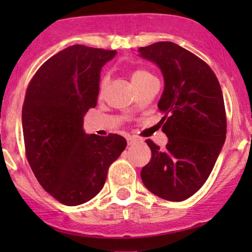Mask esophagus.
<instances>
[{
	"label": "esophagus",
	"instance_id": "esophagus-1",
	"mask_svg": "<svg viewBox=\"0 0 252 252\" xmlns=\"http://www.w3.org/2000/svg\"><path fill=\"white\" fill-rule=\"evenodd\" d=\"M136 141H138V139H136L135 136H130V135L126 136V142H128V145H133L134 142Z\"/></svg>",
	"mask_w": 252,
	"mask_h": 252
}]
</instances>
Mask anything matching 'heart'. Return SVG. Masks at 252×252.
<instances>
[{
  "label": "heart",
  "instance_id": "obj_1",
  "mask_svg": "<svg viewBox=\"0 0 252 252\" xmlns=\"http://www.w3.org/2000/svg\"><path fill=\"white\" fill-rule=\"evenodd\" d=\"M130 79L131 81H133L134 86L138 88V86L142 85V84H145L146 81L152 80V79L156 78H155L149 70L144 69V68H138V69H134L133 72L130 73ZM108 83H110V78H108L107 74H103L100 79V83H98V93H100V95H102V94L105 93L106 88L108 86Z\"/></svg>",
  "mask_w": 252,
  "mask_h": 252
}]
</instances>
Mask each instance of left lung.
Masks as SVG:
<instances>
[{
    "label": "left lung",
    "mask_w": 252,
    "mask_h": 252,
    "mask_svg": "<svg viewBox=\"0 0 252 252\" xmlns=\"http://www.w3.org/2000/svg\"><path fill=\"white\" fill-rule=\"evenodd\" d=\"M164 78L159 123L168 136L163 150L147 139L151 159L141 169L145 187L168 201H183L210 177L227 134L220 81L210 65L179 45L161 41L139 48Z\"/></svg>",
    "instance_id": "8db88e82"
}]
</instances>
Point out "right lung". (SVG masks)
<instances>
[{"instance_id": "add662e5", "label": "right lung", "mask_w": 252, "mask_h": 252, "mask_svg": "<svg viewBox=\"0 0 252 252\" xmlns=\"http://www.w3.org/2000/svg\"><path fill=\"white\" fill-rule=\"evenodd\" d=\"M114 55L73 45L48 58L28 85L22 110L25 155L40 185L63 205L95 197L126 146L118 134L83 130L84 114L97 103L101 68Z\"/></svg>"}]
</instances>
